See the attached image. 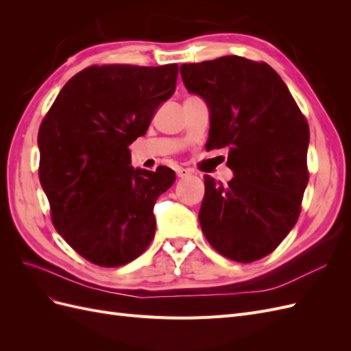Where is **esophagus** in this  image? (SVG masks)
<instances>
[{"instance_id":"obj_1","label":"esophagus","mask_w":351,"mask_h":351,"mask_svg":"<svg viewBox=\"0 0 351 351\" xmlns=\"http://www.w3.org/2000/svg\"><path fill=\"white\" fill-rule=\"evenodd\" d=\"M176 173H177L178 178H187V177L192 176V171H190V169H187V168H177Z\"/></svg>"}]
</instances>
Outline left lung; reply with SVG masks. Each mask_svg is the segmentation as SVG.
I'll list each match as a JSON object with an SVG mask.
<instances>
[{"instance_id":"left-lung-1","label":"left lung","mask_w":351,"mask_h":351,"mask_svg":"<svg viewBox=\"0 0 351 351\" xmlns=\"http://www.w3.org/2000/svg\"><path fill=\"white\" fill-rule=\"evenodd\" d=\"M186 89L210 111L206 151H228L227 184L205 176L202 231L222 256L262 259L295 226L309 182V124L267 62L227 56L180 66Z\"/></svg>"}]
</instances>
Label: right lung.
I'll list each match as a JSON object with an SVG mask.
<instances>
[{
  "mask_svg": "<svg viewBox=\"0 0 351 351\" xmlns=\"http://www.w3.org/2000/svg\"><path fill=\"white\" fill-rule=\"evenodd\" d=\"M177 64L90 66L73 76L42 120L39 180L58 234L105 268L147 249L156 199L173 186L171 168H133L129 146L176 90Z\"/></svg>",
  "mask_w": 351,
  "mask_h": 351,
  "instance_id": "1",
  "label": "right lung"
}]
</instances>
